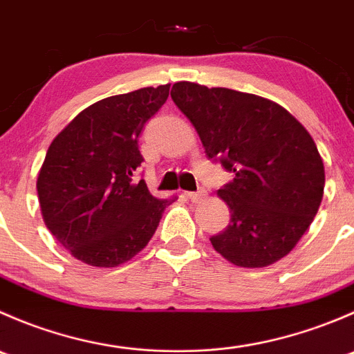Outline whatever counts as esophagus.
<instances>
[{"instance_id": "1", "label": "esophagus", "mask_w": 354, "mask_h": 354, "mask_svg": "<svg viewBox=\"0 0 354 354\" xmlns=\"http://www.w3.org/2000/svg\"><path fill=\"white\" fill-rule=\"evenodd\" d=\"M187 197L190 198L194 203H198V202H202V200H205L207 194H205V190H200V192H194V194H187Z\"/></svg>"}]
</instances>
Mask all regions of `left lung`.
<instances>
[{"label":"left lung","instance_id":"obj_1","mask_svg":"<svg viewBox=\"0 0 354 354\" xmlns=\"http://www.w3.org/2000/svg\"><path fill=\"white\" fill-rule=\"evenodd\" d=\"M171 97L192 121L210 159L233 181L217 190L231 221L210 238L238 267H267L286 257L313 223L326 171L312 135L277 102L224 87L176 82Z\"/></svg>","mask_w":354,"mask_h":354}]
</instances>
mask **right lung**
Returning a JSON list of instances; mask_svg holds the SVG:
<instances>
[{
    "label": "right lung",
    "instance_id": "add662e5",
    "mask_svg": "<svg viewBox=\"0 0 354 354\" xmlns=\"http://www.w3.org/2000/svg\"><path fill=\"white\" fill-rule=\"evenodd\" d=\"M169 95V84L101 99L51 142L39 169L44 224L71 255L92 267L133 259L154 236L164 209L144 180L131 183L144 157L138 135Z\"/></svg>",
    "mask_w": 354,
    "mask_h": 354
}]
</instances>
